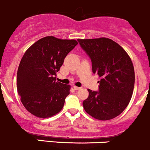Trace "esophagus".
Returning a JSON list of instances; mask_svg holds the SVG:
<instances>
[{
	"mask_svg": "<svg viewBox=\"0 0 150 150\" xmlns=\"http://www.w3.org/2000/svg\"><path fill=\"white\" fill-rule=\"evenodd\" d=\"M74 90H80V89H81V87H76V86H74Z\"/></svg>",
	"mask_w": 150,
	"mask_h": 150,
	"instance_id": "34e87169",
	"label": "esophagus"
}]
</instances>
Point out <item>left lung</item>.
<instances>
[{
  "label": "left lung",
  "mask_w": 150,
  "mask_h": 150,
  "mask_svg": "<svg viewBox=\"0 0 150 150\" xmlns=\"http://www.w3.org/2000/svg\"><path fill=\"white\" fill-rule=\"evenodd\" d=\"M77 41L91 60L93 74L101 78L98 91L88 90L83 107L97 120L113 119L125 110L131 99L135 83L133 63L125 50L112 39Z\"/></svg>",
  "instance_id": "1"
}]
</instances>
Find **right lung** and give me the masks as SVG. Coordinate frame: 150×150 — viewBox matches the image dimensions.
Instances as JSON below:
<instances>
[{
	"label": "right lung",
	"instance_id": "add662e5",
	"mask_svg": "<svg viewBox=\"0 0 150 150\" xmlns=\"http://www.w3.org/2000/svg\"><path fill=\"white\" fill-rule=\"evenodd\" d=\"M77 44L74 39L47 36L25 52L17 71V87L22 103L30 113L47 118L63 109L70 86L56 81V73Z\"/></svg>",
	"mask_w": 150,
	"mask_h": 150
}]
</instances>
